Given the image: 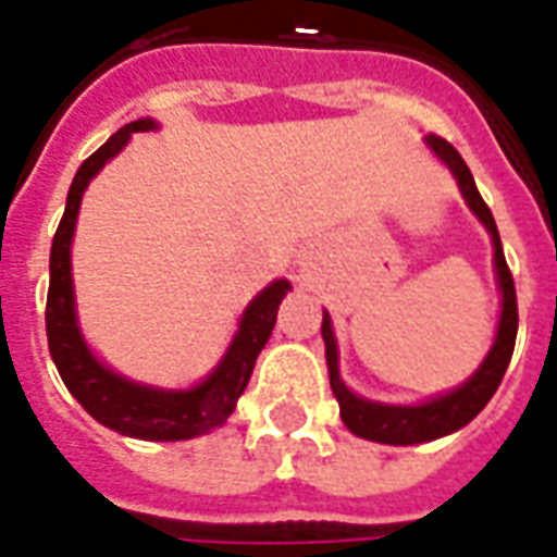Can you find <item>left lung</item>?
<instances>
[{
	"label": "left lung",
	"instance_id": "8db88e82",
	"mask_svg": "<svg viewBox=\"0 0 557 557\" xmlns=\"http://www.w3.org/2000/svg\"><path fill=\"white\" fill-rule=\"evenodd\" d=\"M426 146L438 154L447 170L454 172L459 190L466 196L468 208L478 214V220L490 230L492 247H495V274H498V289H502V319H498V334L492 343L486 361L480 363V370L466 385H459L450 394L430 399V403H420V406H385V403H373V399H363L358 394H351L349 387L343 385L339 379V355H337V339H334V327H331V315H322V339H325V358H327V375H331V391L339 403V418L349 426L355 435L370 438L379 444H423L435 442L442 435L462 430L468 420H474L483 411V406L490 403L492 394L502 385L504 373H507V363L513 358L516 346V327H519V310H516V286L513 274L507 268L504 259L502 238H498V226L492 218L490 206L483 202L474 175L466 166V160L459 158L447 139L430 134Z\"/></svg>",
	"mask_w": 557,
	"mask_h": 557
}]
</instances>
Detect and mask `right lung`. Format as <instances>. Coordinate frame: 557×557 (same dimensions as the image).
<instances>
[{
	"label": "right lung",
	"instance_id": "1",
	"mask_svg": "<svg viewBox=\"0 0 557 557\" xmlns=\"http://www.w3.org/2000/svg\"><path fill=\"white\" fill-rule=\"evenodd\" d=\"M154 127L158 125L151 119H137L122 131H115L91 158L83 160V166L74 175L71 190H67L65 214L55 230L53 250H50L47 343H50V355L65 387L98 423L131 438L184 442V438H196L226 423V418L235 411V403L250 382L256 358L265 349L268 337L274 331L280 301L286 298L292 286L289 280H274L268 289L256 295L250 307L244 310L223 361L214 367V373L208 375L206 382H199L190 391H160V387L127 382L91 355L79 334L77 310H74V280H71V238L77 226L79 202L91 178L103 170L107 160L115 158L127 146L131 134L154 131Z\"/></svg>",
	"mask_w": 557,
	"mask_h": 557
}]
</instances>
